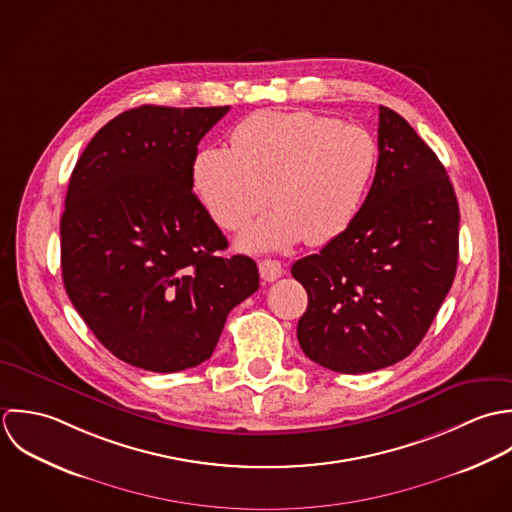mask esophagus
Returning <instances> with one entry per match:
<instances>
[{
  "label": "esophagus",
  "mask_w": 512,
  "mask_h": 512,
  "mask_svg": "<svg viewBox=\"0 0 512 512\" xmlns=\"http://www.w3.org/2000/svg\"><path fill=\"white\" fill-rule=\"evenodd\" d=\"M259 273H261V279H263L265 283H273V281H277V279L283 277L285 269H283V265H281L279 261L267 259V261H261V263H259Z\"/></svg>",
  "instance_id": "esophagus-1"
}]
</instances>
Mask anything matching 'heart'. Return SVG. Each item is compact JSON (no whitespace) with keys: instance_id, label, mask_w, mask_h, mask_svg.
Instances as JSON below:
<instances>
[{"instance_id":"obj_1","label":"heart","mask_w":512,"mask_h":512,"mask_svg":"<svg viewBox=\"0 0 512 512\" xmlns=\"http://www.w3.org/2000/svg\"><path fill=\"white\" fill-rule=\"evenodd\" d=\"M378 166L372 134L330 116L263 110L231 134L229 150L207 148L194 162V188L207 215L243 229L265 205L275 209L239 239L245 251L322 245L356 219Z\"/></svg>"}]
</instances>
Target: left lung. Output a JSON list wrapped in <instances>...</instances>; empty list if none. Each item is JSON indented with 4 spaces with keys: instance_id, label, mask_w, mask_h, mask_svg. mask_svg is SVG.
Wrapping results in <instances>:
<instances>
[{
    "instance_id": "1",
    "label": "left lung",
    "mask_w": 512,
    "mask_h": 512,
    "mask_svg": "<svg viewBox=\"0 0 512 512\" xmlns=\"http://www.w3.org/2000/svg\"><path fill=\"white\" fill-rule=\"evenodd\" d=\"M378 166L352 225L291 273L305 287L297 338L308 358L366 374L409 356L457 271L459 205L435 152L380 106Z\"/></svg>"
}]
</instances>
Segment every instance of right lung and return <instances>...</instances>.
<instances>
[{"instance_id": "right-lung-1", "label": "right lung", "mask_w": 512, "mask_h": 512, "mask_svg": "<svg viewBox=\"0 0 512 512\" xmlns=\"http://www.w3.org/2000/svg\"><path fill=\"white\" fill-rule=\"evenodd\" d=\"M229 106L130 108L93 136L61 217L67 295L108 352L170 374L205 362L259 289L192 192L198 144Z\"/></svg>"}]
</instances>
